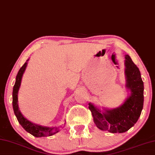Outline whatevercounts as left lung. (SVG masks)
Masks as SVG:
<instances>
[{"instance_id":"8db88e82","label":"left lung","mask_w":155,"mask_h":155,"mask_svg":"<svg viewBox=\"0 0 155 155\" xmlns=\"http://www.w3.org/2000/svg\"><path fill=\"white\" fill-rule=\"evenodd\" d=\"M126 87L128 97L120 106L102 110L89 103L94 122L98 128L111 133H123L130 129L138 121L143 106V82L139 68L129 55L125 56Z\"/></svg>"}]
</instances>
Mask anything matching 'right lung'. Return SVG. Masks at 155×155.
<instances>
[{
  "instance_id": "right-lung-1",
  "label": "right lung",
  "mask_w": 155,
  "mask_h": 155,
  "mask_svg": "<svg viewBox=\"0 0 155 155\" xmlns=\"http://www.w3.org/2000/svg\"><path fill=\"white\" fill-rule=\"evenodd\" d=\"M29 59L25 63V64L22 66L20 70H19L18 74H17L16 77V82L13 87V92H12V105H13V109L14 114L17 118V120L21 126L29 132V134H32L33 136L36 137H49L51 135L57 133L60 131V127H63L62 126L59 127H47L43 126L41 125L34 124V123L29 121L26 119L18 108V93L19 88L21 87V80L23 75L25 71V69L28 65V61Z\"/></svg>"
}]
</instances>
